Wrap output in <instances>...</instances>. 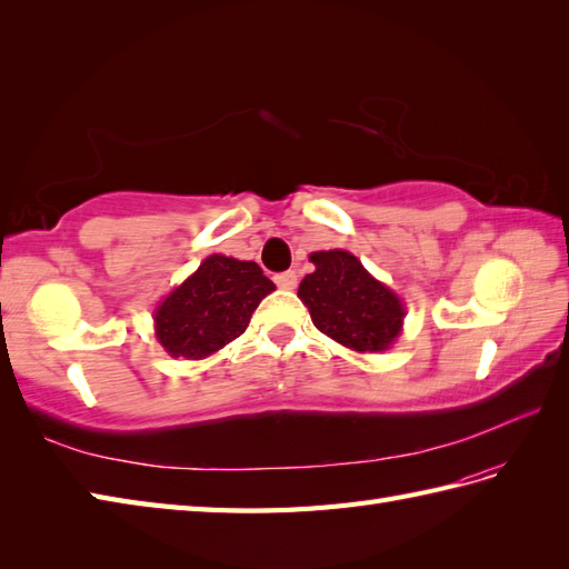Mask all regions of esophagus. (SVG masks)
<instances>
[{"label":"esophagus","mask_w":569,"mask_h":569,"mask_svg":"<svg viewBox=\"0 0 569 569\" xmlns=\"http://www.w3.org/2000/svg\"><path fill=\"white\" fill-rule=\"evenodd\" d=\"M274 282H277V287H282V289H295L297 287V272L287 270L282 274H277Z\"/></svg>","instance_id":"1"}]
</instances>
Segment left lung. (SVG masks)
Masks as SVG:
<instances>
[{
    "instance_id": "8db88e82",
    "label": "left lung",
    "mask_w": 569,
    "mask_h": 569,
    "mask_svg": "<svg viewBox=\"0 0 569 569\" xmlns=\"http://www.w3.org/2000/svg\"><path fill=\"white\" fill-rule=\"evenodd\" d=\"M313 270L299 284V299L313 326L358 352L387 350L401 333V299L362 268L348 250L311 252Z\"/></svg>"
}]
</instances>
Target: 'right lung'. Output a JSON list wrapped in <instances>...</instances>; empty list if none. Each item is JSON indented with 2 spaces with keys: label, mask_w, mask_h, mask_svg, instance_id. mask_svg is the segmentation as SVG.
Wrapping results in <instances>:
<instances>
[{
  "label": "right lung",
  "mask_w": 569,
  "mask_h": 569,
  "mask_svg": "<svg viewBox=\"0 0 569 569\" xmlns=\"http://www.w3.org/2000/svg\"><path fill=\"white\" fill-rule=\"evenodd\" d=\"M272 289L258 262L209 256L160 301L156 338L172 358H207L246 331Z\"/></svg>",
  "instance_id": "1"
}]
</instances>
